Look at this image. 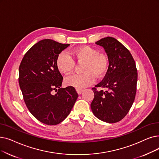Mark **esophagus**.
Returning <instances> with one entry per match:
<instances>
[{"instance_id":"esophagus-1","label":"esophagus","mask_w":159,"mask_h":159,"mask_svg":"<svg viewBox=\"0 0 159 159\" xmlns=\"http://www.w3.org/2000/svg\"><path fill=\"white\" fill-rule=\"evenodd\" d=\"M76 91H77V93L79 94V95H80L81 94V93L83 92V89H79V88H77L76 89Z\"/></svg>"}]
</instances>
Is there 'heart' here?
I'll use <instances>...</instances> for the list:
<instances>
[{
    "instance_id": "heart-1",
    "label": "heart",
    "mask_w": 159,
    "mask_h": 159,
    "mask_svg": "<svg viewBox=\"0 0 159 159\" xmlns=\"http://www.w3.org/2000/svg\"><path fill=\"white\" fill-rule=\"evenodd\" d=\"M71 54L79 62H84L81 74H73L65 79L66 85L76 88H83L92 84L95 76L100 78L107 73L108 60L104 54L89 46H81L71 51ZM57 66L63 74L68 75L72 72L75 61L66 51L61 52L57 58Z\"/></svg>"
}]
</instances>
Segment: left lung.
I'll return each instance as SVG.
<instances>
[{"label":"left lung","instance_id":"1","mask_svg":"<svg viewBox=\"0 0 159 159\" xmlns=\"http://www.w3.org/2000/svg\"><path fill=\"white\" fill-rule=\"evenodd\" d=\"M95 44L104 48L109 66L104 79L93 88L94 98L91 108L94 116L109 123L121 120L134 101L138 73L135 61L129 51L112 37L102 38Z\"/></svg>","mask_w":159,"mask_h":159}]
</instances>
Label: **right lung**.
Returning <instances> with one entry per match:
<instances>
[{
  "label": "right lung",
  "mask_w": 159,
  "mask_h": 159,
  "mask_svg": "<svg viewBox=\"0 0 159 159\" xmlns=\"http://www.w3.org/2000/svg\"><path fill=\"white\" fill-rule=\"evenodd\" d=\"M69 45L49 39L41 40L27 51L19 66V84L25 104L46 125L64 121L78 98L73 87L61 88L63 77L57 66L58 54Z\"/></svg>",
  "instance_id": "obj_1"
}]
</instances>
